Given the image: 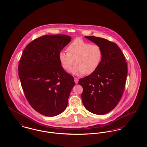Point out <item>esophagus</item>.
<instances>
[{"instance_id":"obj_1","label":"esophagus","mask_w":147,"mask_h":147,"mask_svg":"<svg viewBox=\"0 0 147 147\" xmlns=\"http://www.w3.org/2000/svg\"><path fill=\"white\" fill-rule=\"evenodd\" d=\"M74 82H75L76 84H78V83L79 82V79H78V78H76V77L74 78Z\"/></svg>"}]
</instances>
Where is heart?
Segmentation results:
<instances>
[{"mask_svg": "<svg viewBox=\"0 0 147 147\" xmlns=\"http://www.w3.org/2000/svg\"><path fill=\"white\" fill-rule=\"evenodd\" d=\"M68 52L61 51L59 53V61L64 70L70 69L73 74L81 76L90 74L97 69L102 58V51L100 46L91 44L81 38H77L68 46Z\"/></svg>", "mask_w": 147, "mask_h": 147, "instance_id": "b5f03b06", "label": "heart"}]
</instances>
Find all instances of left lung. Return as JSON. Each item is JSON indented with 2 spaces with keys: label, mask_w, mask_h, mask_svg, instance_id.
<instances>
[{
  "label": "left lung",
  "mask_w": 147,
  "mask_h": 147,
  "mask_svg": "<svg viewBox=\"0 0 147 147\" xmlns=\"http://www.w3.org/2000/svg\"><path fill=\"white\" fill-rule=\"evenodd\" d=\"M86 38L100 46L102 58L97 69L81 78L82 102L89 111L102 115L111 111L122 96L127 76L125 57L116 43L94 36Z\"/></svg>",
  "instance_id": "8db88e82"
}]
</instances>
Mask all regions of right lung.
I'll return each instance as SVG.
<instances>
[{"label": "right lung", "instance_id": "right-lung-1", "mask_svg": "<svg viewBox=\"0 0 147 147\" xmlns=\"http://www.w3.org/2000/svg\"><path fill=\"white\" fill-rule=\"evenodd\" d=\"M65 35H44L29 43L18 66L25 96L31 107L53 117L65 110L74 78L63 69L59 53L70 41Z\"/></svg>", "mask_w": 147, "mask_h": 147}]
</instances>
